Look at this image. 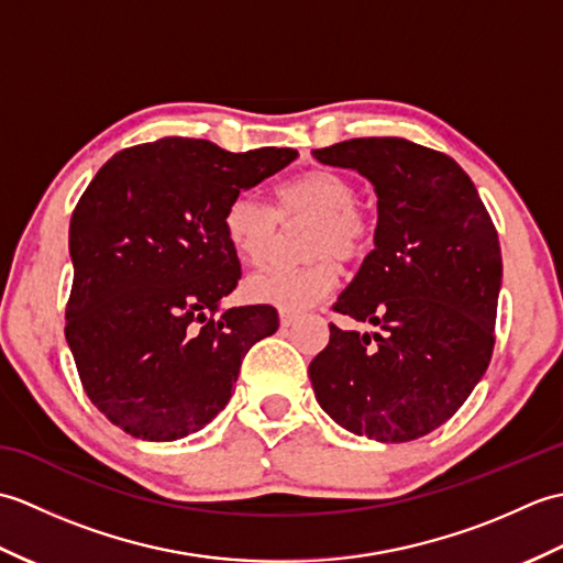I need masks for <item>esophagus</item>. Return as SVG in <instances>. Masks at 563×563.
<instances>
[{"mask_svg": "<svg viewBox=\"0 0 563 563\" xmlns=\"http://www.w3.org/2000/svg\"><path fill=\"white\" fill-rule=\"evenodd\" d=\"M295 321H297V314H295V312H288V309H283V312H280V324H283V327H292Z\"/></svg>", "mask_w": 563, "mask_h": 563, "instance_id": "34e87169", "label": "esophagus"}]
</instances>
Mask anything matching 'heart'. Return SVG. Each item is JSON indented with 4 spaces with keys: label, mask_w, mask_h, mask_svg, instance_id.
<instances>
[{
    "label": "heart",
    "mask_w": 563,
    "mask_h": 563,
    "mask_svg": "<svg viewBox=\"0 0 563 563\" xmlns=\"http://www.w3.org/2000/svg\"><path fill=\"white\" fill-rule=\"evenodd\" d=\"M355 196L349 176L333 169H309L275 186L273 212L251 194H236L227 202L222 210L224 239L236 258L249 266L266 258L278 220L309 218L312 222L305 234V256L312 261L300 268L271 266L249 275L246 300L278 307L280 312H300L329 297L339 283L333 258H361L373 242V214Z\"/></svg>",
    "instance_id": "heart-1"
}]
</instances>
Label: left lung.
Returning a JSON list of instances; mask_svg holds the SVG:
<instances>
[{
	"instance_id": "8db88e82",
	"label": "left lung",
	"mask_w": 563,
	"mask_h": 563,
	"mask_svg": "<svg viewBox=\"0 0 563 563\" xmlns=\"http://www.w3.org/2000/svg\"><path fill=\"white\" fill-rule=\"evenodd\" d=\"M314 157L375 186V249L333 312L379 329L329 324V345L309 363L317 401L355 435H428L492 363L504 275L492 214L457 162L409 140L355 137Z\"/></svg>"
}]
</instances>
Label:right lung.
<instances>
[{
    "label": "right lung",
    "instance_id": "right-lung-1",
    "mask_svg": "<svg viewBox=\"0 0 563 563\" xmlns=\"http://www.w3.org/2000/svg\"><path fill=\"white\" fill-rule=\"evenodd\" d=\"M295 157L162 137L113 154L81 194L65 336L87 397L128 435L166 442L210 423L246 351L278 329L271 305L220 312L242 278L222 210Z\"/></svg>",
    "mask_w": 563,
    "mask_h": 563
}]
</instances>
